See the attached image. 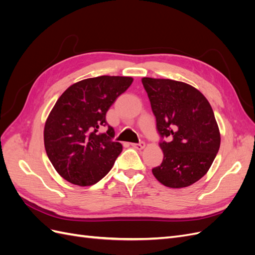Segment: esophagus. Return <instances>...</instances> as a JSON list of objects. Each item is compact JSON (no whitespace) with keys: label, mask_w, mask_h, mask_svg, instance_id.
I'll use <instances>...</instances> for the list:
<instances>
[{"label":"esophagus","mask_w":255,"mask_h":255,"mask_svg":"<svg viewBox=\"0 0 255 255\" xmlns=\"http://www.w3.org/2000/svg\"><path fill=\"white\" fill-rule=\"evenodd\" d=\"M130 145H132L133 148H135L137 150H141V149H143L144 146H145V143L143 141H141L139 143H130Z\"/></svg>","instance_id":"1"}]
</instances>
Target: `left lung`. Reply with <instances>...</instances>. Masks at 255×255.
Listing matches in <instances>:
<instances>
[{
    "instance_id": "8db88e82",
    "label": "left lung",
    "mask_w": 255,
    "mask_h": 255,
    "mask_svg": "<svg viewBox=\"0 0 255 255\" xmlns=\"http://www.w3.org/2000/svg\"><path fill=\"white\" fill-rule=\"evenodd\" d=\"M164 158L153 175L170 188L190 186L206 174L220 146L212 106L197 88L169 79L142 78Z\"/></svg>"
}]
</instances>
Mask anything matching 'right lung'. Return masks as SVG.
<instances>
[{"instance_id":"1","label":"right lung","mask_w":255,"mask_h":255,"mask_svg":"<svg viewBox=\"0 0 255 255\" xmlns=\"http://www.w3.org/2000/svg\"><path fill=\"white\" fill-rule=\"evenodd\" d=\"M133 83L129 76L102 75L80 81L65 90L45 121L43 139L55 170L68 182L90 186L110 172L122 144L105 116ZM108 126L106 133L100 126Z\"/></svg>"}]
</instances>
